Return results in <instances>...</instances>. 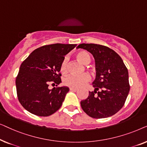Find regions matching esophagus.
Segmentation results:
<instances>
[{"label": "esophagus", "instance_id": "1", "mask_svg": "<svg viewBox=\"0 0 147 147\" xmlns=\"http://www.w3.org/2000/svg\"><path fill=\"white\" fill-rule=\"evenodd\" d=\"M69 90H70V91H74V92H76V91H77V90H78V89H77V88H69Z\"/></svg>", "mask_w": 147, "mask_h": 147}]
</instances>
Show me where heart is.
<instances>
[{"instance_id":"1","label":"heart","mask_w":147,"mask_h":147,"mask_svg":"<svg viewBox=\"0 0 147 147\" xmlns=\"http://www.w3.org/2000/svg\"><path fill=\"white\" fill-rule=\"evenodd\" d=\"M76 59L83 64H88L91 61V56L86 51H80L75 54ZM60 71L62 74L67 72V59L63 58L60 64ZM90 80V76L88 74H83L80 76H68L63 79L64 85L70 88H79L84 86Z\"/></svg>"}]
</instances>
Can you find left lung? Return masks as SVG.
Returning a JSON list of instances; mask_svg holds the SVG:
<instances>
[{
	"mask_svg": "<svg viewBox=\"0 0 147 147\" xmlns=\"http://www.w3.org/2000/svg\"><path fill=\"white\" fill-rule=\"evenodd\" d=\"M77 48L87 50L96 62L94 92L80 104L82 110L93 118L109 117L123 107L130 91L128 71L122 58L113 49L94 43H82Z\"/></svg>",
	"mask_w": 147,
	"mask_h": 147,
	"instance_id": "1",
	"label": "left lung"
}]
</instances>
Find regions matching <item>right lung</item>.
Masks as SVG:
<instances>
[{
  "mask_svg": "<svg viewBox=\"0 0 147 147\" xmlns=\"http://www.w3.org/2000/svg\"><path fill=\"white\" fill-rule=\"evenodd\" d=\"M76 46L61 43L43 45L23 61L15 83L18 100L27 111L48 116L59 109L69 92L67 87L58 86L61 82L60 64ZM49 84H56V87L50 90Z\"/></svg>",
  "mask_w": 147,
  "mask_h": 147,
  "instance_id": "right-lung-1",
  "label": "right lung"
}]
</instances>
